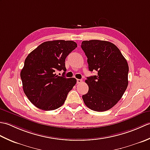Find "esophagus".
<instances>
[{
  "label": "esophagus",
  "instance_id": "1",
  "mask_svg": "<svg viewBox=\"0 0 150 150\" xmlns=\"http://www.w3.org/2000/svg\"><path fill=\"white\" fill-rule=\"evenodd\" d=\"M82 82V79H77V84H80V83H81Z\"/></svg>",
  "mask_w": 150,
  "mask_h": 150
}]
</instances>
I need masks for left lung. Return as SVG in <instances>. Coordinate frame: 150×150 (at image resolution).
<instances>
[{
    "mask_svg": "<svg viewBox=\"0 0 150 150\" xmlns=\"http://www.w3.org/2000/svg\"><path fill=\"white\" fill-rule=\"evenodd\" d=\"M81 47L88 58L89 70L97 71V75L85 81L89 90L82 99L92 110L107 111L118 103L128 87V62L119 49L108 41L84 40Z\"/></svg>",
    "mask_w": 150,
    "mask_h": 150,
    "instance_id": "left-lung-1",
    "label": "left lung"
}]
</instances>
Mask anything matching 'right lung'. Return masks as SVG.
Here are the masks:
<instances>
[{
  "label": "right lung",
  "instance_id": "obj_1",
  "mask_svg": "<svg viewBox=\"0 0 150 150\" xmlns=\"http://www.w3.org/2000/svg\"><path fill=\"white\" fill-rule=\"evenodd\" d=\"M77 47L72 40L47 41L27 56L21 78L24 93L34 106L50 111L64 103L77 80L59 76L55 71H66V57Z\"/></svg>",
  "mask_w": 150,
  "mask_h": 150
}]
</instances>
